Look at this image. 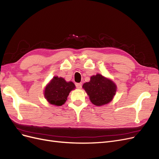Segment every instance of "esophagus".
<instances>
[{"label": "esophagus", "mask_w": 159, "mask_h": 159, "mask_svg": "<svg viewBox=\"0 0 159 159\" xmlns=\"http://www.w3.org/2000/svg\"><path fill=\"white\" fill-rule=\"evenodd\" d=\"M75 86H76V88H78V89H81V88H82V84H81V83H78V84H75Z\"/></svg>", "instance_id": "34e87169"}]
</instances>
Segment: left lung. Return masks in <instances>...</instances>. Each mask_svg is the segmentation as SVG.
Here are the masks:
<instances>
[{"label": "left lung", "instance_id": "left-lung-1", "mask_svg": "<svg viewBox=\"0 0 159 159\" xmlns=\"http://www.w3.org/2000/svg\"><path fill=\"white\" fill-rule=\"evenodd\" d=\"M93 104L101 106L109 103L116 92V86L101 74L91 77L90 81L83 85Z\"/></svg>", "mask_w": 159, "mask_h": 159}]
</instances>
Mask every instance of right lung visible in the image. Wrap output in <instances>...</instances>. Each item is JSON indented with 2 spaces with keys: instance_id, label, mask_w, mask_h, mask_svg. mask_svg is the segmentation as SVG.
Masks as SVG:
<instances>
[{
  "instance_id": "right-lung-1",
  "label": "right lung",
  "mask_w": 159,
  "mask_h": 159,
  "mask_svg": "<svg viewBox=\"0 0 159 159\" xmlns=\"http://www.w3.org/2000/svg\"><path fill=\"white\" fill-rule=\"evenodd\" d=\"M75 88L71 81L66 82L65 80L54 77L44 90V95L50 104L61 106L64 104L70 91Z\"/></svg>"
}]
</instances>
